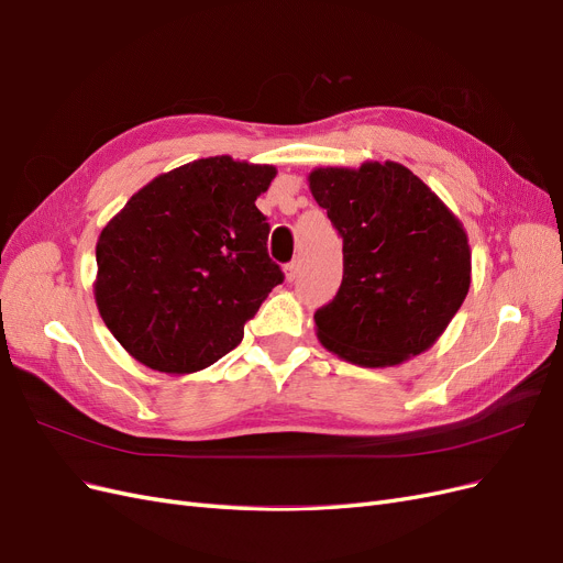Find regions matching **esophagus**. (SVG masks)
Here are the masks:
<instances>
[{"mask_svg":"<svg viewBox=\"0 0 563 563\" xmlns=\"http://www.w3.org/2000/svg\"><path fill=\"white\" fill-rule=\"evenodd\" d=\"M299 268H301V262H299V260L289 262V264L285 266V278H287L289 283H292V280L297 278V274H299Z\"/></svg>","mask_w":563,"mask_h":563,"instance_id":"obj_1","label":"esophagus"}]
</instances>
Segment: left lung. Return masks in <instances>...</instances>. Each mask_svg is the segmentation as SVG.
<instances>
[{
    "mask_svg": "<svg viewBox=\"0 0 563 563\" xmlns=\"http://www.w3.org/2000/svg\"><path fill=\"white\" fill-rule=\"evenodd\" d=\"M310 192L343 239V283L316 313L320 343L385 368L441 339L471 287L464 224L399 162L320 166Z\"/></svg>",
    "mask_w": 563,
    "mask_h": 563,
    "instance_id": "1",
    "label": "left lung"
}]
</instances>
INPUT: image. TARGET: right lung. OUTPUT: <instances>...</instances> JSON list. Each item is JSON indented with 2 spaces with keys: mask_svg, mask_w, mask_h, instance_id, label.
Listing matches in <instances>:
<instances>
[{
  "mask_svg": "<svg viewBox=\"0 0 563 563\" xmlns=\"http://www.w3.org/2000/svg\"><path fill=\"white\" fill-rule=\"evenodd\" d=\"M274 178L271 164L195 159L143 185L101 229L95 301L136 362L180 376L241 343L285 278L255 206Z\"/></svg>",
  "mask_w": 563,
  "mask_h": 563,
  "instance_id": "add662e5",
  "label": "right lung"
}]
</instances>
